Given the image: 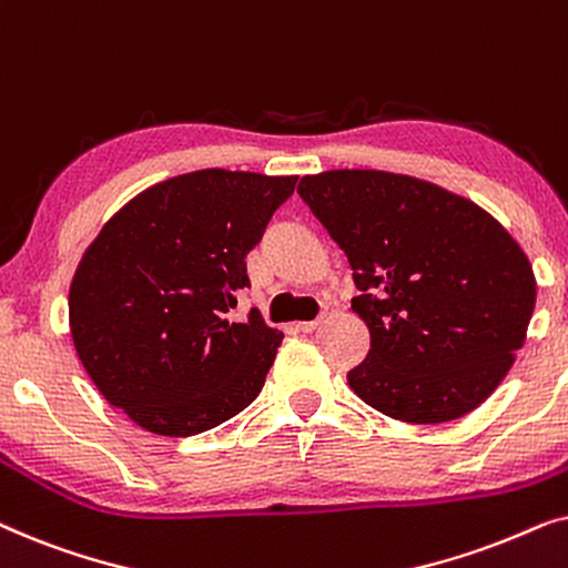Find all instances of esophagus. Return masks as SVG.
<instances>
[{
	"instance_id": "1",
	"label": "esophagus",
	"mask_w": 568,
	"mask_h": 568,
	"mask_svg": "<svg viewBox=\"0 0 568 568\" xmlns=\"http://www.w3.org/2000/svg\"><path fill=\"white\" fill-rule=\"evenodd\" d=\"M325 321V315H321V317H317V321H307V323H300L297 325V328L302 331V333H313L315 328H317V325H321Z\"/></svg>"
}]
</instances>
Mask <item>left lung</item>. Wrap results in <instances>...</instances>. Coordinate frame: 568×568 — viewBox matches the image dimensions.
Returning a JSON list of instances; mask_svg holds the SVG:
<instances>
[{
  "label": "left lung",
  "instance_id": "1",
  "mask_svg": "<svg viewBox=\"0 0 568 568\" xmlns=\"http://www.w3.org/2000/svg\"><path fill=\"white\" fill-rule=\"evenodd\" d=\"M302 201L346 253L369 328L348 385L379 414L453 422L478 408L515 364L535 276L491 214L439 185L383 170L305 175Z\"/></svg>",
  "mask_w": 568,
  "mask_h": 568
}]
</instances>
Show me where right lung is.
<instances>
[{
    "label": "right lung",
    "instance_id": "add662e5",
    "mask_svg": "<svg viewBox=\"0 0 568 568\" xmlns=\"http://www.w3.org/2000/svg\"><path fill=\"white\" fill-rule=\"evenodd\" d=\"M297 175L209 168L162 181L115 212L69 286L74 348L103 398L162 437L214 429L258 398L282 333L258 310L245 255Z\"/></svg>",
    "mask_w": 568,
    "mask_h": 568
}]
</instances>
